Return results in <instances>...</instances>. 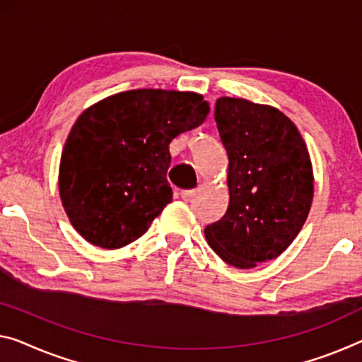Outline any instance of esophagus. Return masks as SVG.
Returning a JSON list of instances; mask_svg holds the SVG:
<instances>
[{
    "label": "esophagus",
    "mask_w": 362,
    "mask_h": 362,
    "mask_svg": "<svg viewBox=\"0 0 362 362\" xmlns=\"http://www.w3.org/2000/svg\"><path fill=\"white\" fill-rule=\"evenodd\" d=\"M181 197L186 200V202H191V200L196 197V191L194 189H186V191H181Z\"/></svg>",
    "instance_id": "34e87169"
}]
</instances>
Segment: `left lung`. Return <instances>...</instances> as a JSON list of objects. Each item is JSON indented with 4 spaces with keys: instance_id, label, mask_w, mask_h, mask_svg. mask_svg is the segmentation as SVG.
Returning a JSON list of instances; mask_svg holds the SVG:
<instances>
[{
    "instance_id": "obj_1",
    "label": "left lung",
    "mask_w": 362,
    "mask_h": 362,
    "mask_svg": "<svg viewBox=\"0 0 362 362\" xmlns=\"http://www.w3.org/2000/svg\"><path fill=\"white\" fill-rule=\"evenodd\" d=\"M215 121L230 162V204L205 238L226 264L254 269L301 231L314 197L313 162L296 124L270 105L220 97Z\"/></svg>"
}]
</instances>
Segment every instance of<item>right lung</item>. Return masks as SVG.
I'll return each instance as SVG.
<instances>
[{
  "instance_id": "obj_1",
  "label": "right lung",
  "mask_w": 362,
  "mask_h": 362,
  "mask_svg": "<svg viewBox=\"0 0 362 362\" xmlns=\"http://www.w3.org/2000/svg\"><path fill=\"white\" fill-rule=\"evenodd\" d=\"M200 93L136 88L81 113L61 153L58 187L71 225L93 246L124 247L173 200L170 144L207 119Z\"/></svg>"
}]
</instances>
